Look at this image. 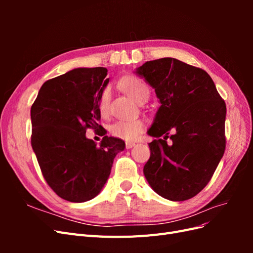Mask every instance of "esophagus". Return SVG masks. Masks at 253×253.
I'll list each match as a JSON object with an SVG mask.
<instances>
[{
  "instance_id": "obj_1",
  "label": "esophagus",
  "mask_w": 253,
  "mask_h": 253,
  "mask_svg": "<svg viewBox=\"0 0 253 253\" xmlns=\"http://www.w3.org/2000/svg\"><path fill=\"white\" fill-rule=\"evenodd\" d=\"M135 145V142H131V141H127V142H126V149H131V148H133Z\"/></svg>"
}]
</instances>
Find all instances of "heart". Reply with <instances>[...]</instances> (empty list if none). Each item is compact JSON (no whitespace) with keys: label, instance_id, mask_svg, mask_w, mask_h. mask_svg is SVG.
Wrapping results in <instances>:
<instances>
[{"label":"heart","instance_id":"1","mask_svg":"<svg viewBox=\"0 0 253 253\" xmlns=\"http://www.w3.org/2000/svg\"><path fill=\"white\" fill-rule=\"evenodd\" d=\"M124 88L134 101L140 102L144 98H149L150 90L147 84L137 77H128L124 81ZM111 90L104 88L99 97L98 108L101 115H106L110 111ZM144 128L143 121L140 119H120L110 126V133L117 138L124 140H134Z\"/></svg>","mask_w":253,"mask_h":253}]
</instances>
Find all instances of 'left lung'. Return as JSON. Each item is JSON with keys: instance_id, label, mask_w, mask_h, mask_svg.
I'll return each instance as SVG.
<instances>
[{"instance_id": "left-lung-1", "label": "left lung", "mask_w": 253, "mask_h": 253, "mask_svg": "<svg viewBox=\"0 0 253 253\" xmlns=\"http://www.w3.org/2000/svg\"><path fill=\"white\" fill-rule=\"evenodd\" d=\"M136 74L162 104L148 131L157 139L143 174L158 195L187 201L208 185L224 155L226 103L208 73L177 59L148 61Z\"/></svg>"}]
</instances>
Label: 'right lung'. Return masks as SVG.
I'll return each instance as SVG.
<instances>
[{
	"instance_id": "add662e5",
	"label": "right lung",
	"mask_w": 253,
	"mask_h": 253,
	"mask_svg": "<svg viewBox=\"0 0 253 253\" xmlns=\"http://www.w3.org/2000/svg\"><path fill=\"white\" fill-rule=\"evenodd\" d=\"M104 67L75 68L47 80L32 105V147L47 185L58 196L83 203L100 193L114 158L126 143L103 136L86 138L87 128H102L98 103L108 85Z\"/></svg>"
}]
</instances>
